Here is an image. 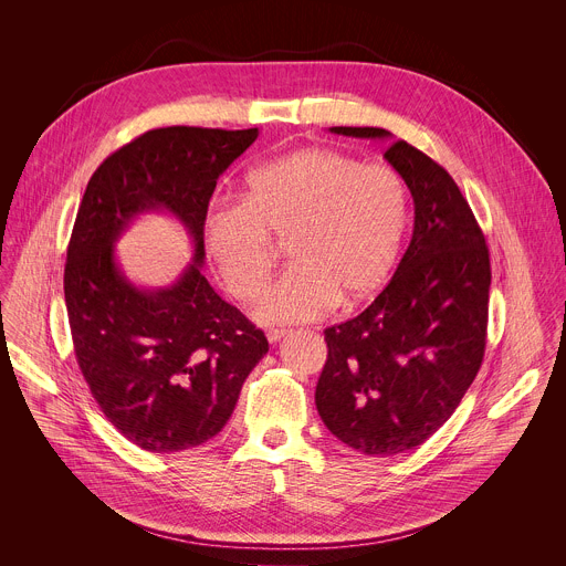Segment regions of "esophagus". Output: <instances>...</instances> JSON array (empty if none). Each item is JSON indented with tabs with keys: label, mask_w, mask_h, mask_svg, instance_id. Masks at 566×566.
<instances>
[{
	"label": "esophagus",
	"mask_w": 566,
	"mask_h": 566,
	"mask_svg": "<svg viewBox=\"0 0 566 566\" xmlns=\"http://www.w3.org/2000/svg\"><path fill=\"white\" fill-rule=\"evenodd\" d=\"M286 334H289L286 329H269V332H266V338H269V343L275 345V343H280Z\"/></svg>",
	"instance_id": "obj_1"
}]
</instances>
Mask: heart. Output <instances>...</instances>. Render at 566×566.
Instances as JSON below:
<instances>
[{
  "label": "heart",
  "instance_id": "1",
  "mask_svg": "<svg viewBox=\"0 0 566 566\" xmlns=\"http://www.w3.org/2000/svg\"><path fill=\"white\" fill-rule=\"evenodd\" d=\"M408 223V184L394 168L306 147L253 170L247 197L212 201L203 244L226 289L251 302L275 264V241H286L291 266L264 291L255 315L289 325L376 295L396 266Z\"/></svg>",
  "mask_w": 566,
  "mask_h": 566
}]
</instances>
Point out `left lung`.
<instances>
[{
    "label": "left lung",
    "instance_id": "left-lung-1",
    "mask_svg": "<svg viewBox=\"0 0 566 566\" xmlns=\"http://www.w3.org/2000/svg\"><path fill=\"white\" fill-rule=\"evenodd\" d=\"M389 138L380 127H332ZM385 158L415 199V232L394 277L356 317L325 329L315 406L329 432L369 457L419 448L459 408L489 327L491 258L454 179L406 140Z\"/></svg>",
    "mask_w": 566,
    "mask_h": 566
}]
</instances>
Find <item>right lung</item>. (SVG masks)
<instances>
[{"label":"right lung","instance_id":"right-lung-1","mask_svg":"<svg viewBox=\"0 0 566 566\" xmlns=\"http://www.w3.org/2000/svg\"><path fill=\"white\" fill-rule=\"evenodd\" d=\"M258 134L149 129L103 160L77 208L64 264L75 360L103 415L147 452H179L219 434L269 352L264 332L201 273L217 179ZM149 209L172 211L196 244L193 264L168 290L134 287L113 258L119 232Z\"/></svg>","mask_w":566,"mask_h":566}]
</instances>
